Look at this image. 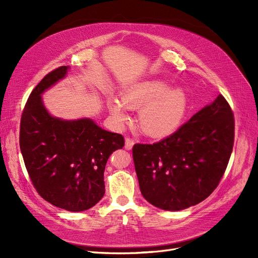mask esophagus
<instances>
[{"instance_id": "esophagus-1", "label": "esophagus", "mask_w": 258, "mask_h": 258, "mask_svg": "<svg viewBox=\"0 0 258 258\" xmlns=\"http://www.w3.org/2000/svg\"><path fill=\"white\" fill-rule=\"evenodd\" d=\"M134 144H135L134 140L130 139V138H127L126 141H124V148H126V150H131L132 146H134Z\"/></svg>"}]
</instances>
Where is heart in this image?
<instances>
[{
  "mask_svg": "<svg viewBox=\"0 0 258 258\" xmlns=\"http://www.w3.org/2000/svg\"><path fill=\"white\" fill-rule=\"evenodd\" d=\"M121 102L115 98L108 101V110L116 122L129 119L127 107L139 110V124L145 134L167 136L183 123L188 112V96L183 88H171L159 80L142 81L121 90Z\"/></svg>",
  "mask_w": 258,
  "mask_h": 258,
  "instance_id": "obj_1",
  "label": "heart"
}]
</instances>
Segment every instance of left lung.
<instances>
[{"label": "left lung", "instance_id": "8db88e82", "mask_svg": "<svg viewBox=\"0 0 258 258\" xmlns=\"http://www.w3.org/2000/svg\"><path fill=\"white\" fill-rule=\"evenodd\" d=\"M235 140V119L220 95L153 144H135V168L142 196L156 208L179 211L198 205L220 184Z\"/></svg>", "mask_w": 258, "mask_h": 258}]
</instances>
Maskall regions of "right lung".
Wrapping results in <instances>:
<instances>
[{
	"mask_svg": "<svg viewBox=\"0 0 258 258\" xmlns=\"http://www.w3.org/2000/svg\"><path fill=\"white\" fill-rule=\"evenodd\" d=\"M69 69L53 70L31 92L21 115L19 145L38 195L57 208L81 212L104 196L106 161L124 140L90 118L64 120L47 112L42 95Z\"/></svg>",
	"mask_w": 258,
	"mask_h": 258,
	"instance_id": "obj_1",
	"label": "right lung"
}]
</instances>
